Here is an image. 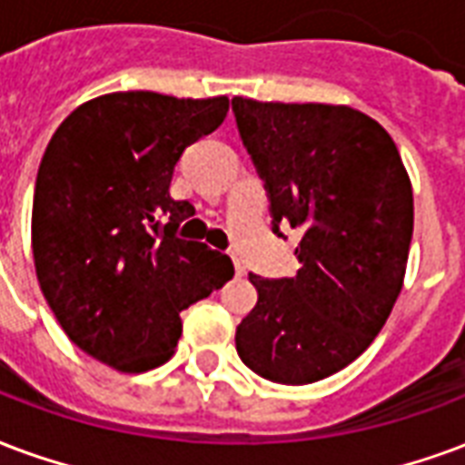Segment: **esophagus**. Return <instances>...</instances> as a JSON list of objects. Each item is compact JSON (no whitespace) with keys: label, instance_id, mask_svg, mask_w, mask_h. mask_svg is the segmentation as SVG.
I'll use <instances>...</instances> for the list:
<instances>
[{"label":"esophagus","instance_id":"obj_1","mask_svg":"<svg viewBox=\"0 0 465 465\" xmlns=\"http://www.w3.org/2000/svg\"><path fill=\"white\" fill-rule=\"evenodd\" d=\"M232 259H233V271H236V276H243V273H246V266L242 263V259H239V256H232Z\"/></svg>","mask_w":465,"mask_h":465}]
</instances>
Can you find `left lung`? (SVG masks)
Listing matches in <instances>:
<instances>
[{
    "instance_id": "obj_1",
    "label": "left lung",
    "mask_w": 465,
    "mask_h": 465,
    "mask_svg": "<svg viewBox=\"0 0 465 465\" xmlns=\"http://www.w3.org/2000/svg\"><path fill=\"white\" fill-rule=\"evenodd\" d=\"M232 108L273 232H301L293 278L249 273L259 301L236 328V352L278 384L325 380L372 345L401 293L411 182L390 133L360 110L239 95Z\"/></svg>"
}]
</instances>
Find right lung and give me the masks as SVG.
Returning a JSON list of instances; mask_svg holds the SVG:
<instances>
[{
    "mask_svg": "<svg viewBox=\"0 0 465 465\" xmlns=\"http://www.w3.org/2000/svg\"><path fill=\"white\" fill-rule=\"evenodd\" d=\"M226 110V95L108 93L75 108L41 157L31 212L41 293L71 342L118 372L167 362L180 312L233 276L226 253L177 236L194 206L170 197L184 147Z\"/></svg>",
    "mask_w": 465,
    "mask_h": 465,
    "instance_id": "add662e5",
    "label": "right lung"
}]
</instances>
